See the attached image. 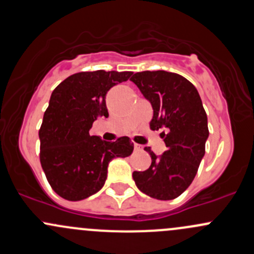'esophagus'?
Returning a JSON list of instances; mask_svg holds the SVG:
<instances>
[{"label": "esophagus", "instance_id": "34e87169", "mask_svg": "<svg viewBox=\"0 0 254 254\" xmlns=\"http://www.w3.org/2000/svg\"><path fill=\"white\" fill-rule=\"evenodd\" d=\"M134 148L136 149V151H141V149H142V146H141V145H137V143H135V145H134Z\"/></svg>", "mask_w": 254, "mask_h": 254}]
</instances>
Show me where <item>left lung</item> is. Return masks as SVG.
<instances>
[{
	"label": "left lung",
	"instance_id": "1",
	"mask_svg": "<svg viewBox=\"0 0 254 254\" xmlns=\"http://www.w3.org/2000/svg\"><path fill=\"white\" fill-rule=\"evenodd\" d=\"M130 80L151 102L149 127H164L161 136L167 146L161 156L145 147L151 165L132 173V178L138 190L152 198L174 199L191 185L204 156L209 131L201 97L188 79L165 70L135 73Z\"/></svg>",
	"mask_w": 254,
	"mask_h": 254
}]
</instances>
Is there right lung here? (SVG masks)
Returning <instances> with one entry per match:
<instances>
[{
  "label": "right lung",
  "instance_id": "add662e5",
  "mask_svg": "<svg viewBox=\"0 0 254 254\" xmlns=\"http://www.w3.org/2000/svg\"><path fill=\"white\" fill-rule=\"evenodd\" d=\"M131 71H81L63 80L51 95L40 137V162L51 188L68 201H80L103 188L109 162L132 153L127 136L107 142L90 134L98 117H108L106 95Z\"/></svg>",
  "mask_w": 254,
  "mask_h": 254
}]
</instances>
